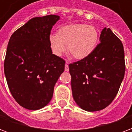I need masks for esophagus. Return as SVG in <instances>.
Listing matches in <instances>:
<instances>
[{"label": "esophagus", "instance_id": "1", "mask_svg": "<svg viewBox=\"0 0 132 132\" xmlns=\"http://www.w3.org/2000/svg\"><path fill=\"white\" fill-rule=\"evenodd\" d=\"M68 63H69V61H66V65H65V71H69V65H68Z\"/></svg>", "mask_w": 132, "mask_h": 132}]
</instances>
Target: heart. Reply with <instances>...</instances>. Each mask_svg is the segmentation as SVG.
<instances>
[{"label": "heart", "instance_id": "heart-1", "mask_svg": "<svg viewBox=\"0 0 132 132\" xmlns=\"http://www.w3.org/2000/svg\"><path fill=\"white\" fill-rule=\"evenodd\" d=\"M99 35L96 28L91 25L75 24L60 27L57 34L49 38V46L53 54L61 56L66 51L76 59H83L91 54L97 46Z\"/></svg>", "mask_w": 132, "mask_h": 132}]
</instances>
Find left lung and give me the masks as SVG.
I'll use <instances>...</instances> for the list:
<instances>
[{
	"label": "left lung",
	"mask_w": 132,
	"mask_h": 132,
	"mask_svg": "<svg viewBox=\"0 0 132 132\" xmlns=\"http://www.w3.org/2000/svg\"><path fill=\"white\" fill-rule=\"evenodd\" d=\"M100 43L88 57L69 64L75 102L88 112L101 110L116 97L125 73L122 42L105 27Z\"/></svg>",
	"instance_id": "left-lung-1"
}]
</instances>
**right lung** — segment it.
Wrapping results in <instances>:
<instances>
[{
    "label": "right lung",
    "mask_w": 132,
    "mask_h": 132,
    "mask_svg": "<svg viewBox=\"0 0 132 132\" xmlns=\"http://www.w3.org/2000/svg\"><path fill=\"white\" fill-rule=\"evenodd\" d=\"M59 20L54 15L37 17L14 32L4 61L7 86L22 108L36 110L52 100L55 83L64 71L65 61L52 54L49 38Z\"/></svg>",
    "instance_id": "right-lung-1"
}]
</instances>
